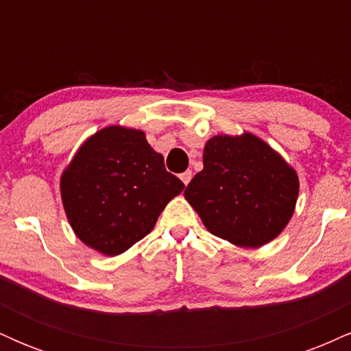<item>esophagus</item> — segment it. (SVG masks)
Here are the masks:
<instances>
[{"mask_svg": "<svg viewBox=\"0 0 351 351\" xmlns=\"http://www.w3.org/2000/svg\"><path fill=\"white\" fill-rule=\"evenodd\" d=\"M180 178H181V181H183L184 184H188L189 181H191V170H186V171H183L180 175Z\"/></svg>", "mask_w": 351, "mask_h": 351, "instance_id": "1", "label": "esophagus"}]
</instances>
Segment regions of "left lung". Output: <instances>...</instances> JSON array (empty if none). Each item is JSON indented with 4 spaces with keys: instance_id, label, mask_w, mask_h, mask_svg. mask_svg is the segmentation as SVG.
Listing matches in <instances>:
<instances>
[{
    "instance_id": "8db88e82",
    "label": "left lung",
    "mask_w": 351,
    "mask_h": 351,
    "mask_svg": "<svg viewBox=\"0 0 351 351\" xmlns=\"http://www.w3.org/2000/svg\"><path fill=\"white\" fill-rule=\"evenodd\" d=\"M203 165L184 198L211 234L259 247L285 228L295 208L299 178L263 140L251 134L213 136Z\"/></svg>"
}]
</instances>
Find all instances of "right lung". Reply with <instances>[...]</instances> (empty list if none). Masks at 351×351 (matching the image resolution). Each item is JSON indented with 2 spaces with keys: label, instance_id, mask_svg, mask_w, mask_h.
<instances>
[{
  "label": "right lung",
  "instance_id": "add662e5",
  "mask_svg": "<svg viewBox=\"0 0 351 351\" xmlns=\"http://www.w3.org/2000/svg\"><path fill=\"white\" fill-rule=\"evenodd\" d=\"M183 188L143 132L122 127L90 136L60 180L72 229L107 256H119L143 239Z\"/></svg>",
  "mask_w": 351,
  "mask_h": 351
}]
</instances>
